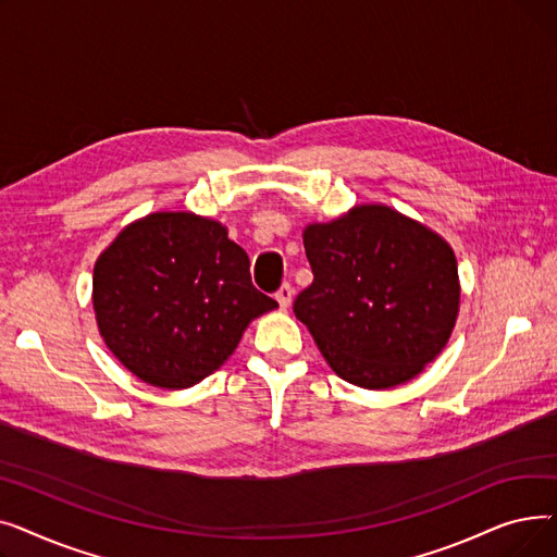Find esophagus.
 Returning <instances> with one entry per match:
<instances>
[{
	"label": "esophagus",
	"mask_w": 557,
	"mask_h": 557,
	"mask_svg": "<svg viewBox=\"0 0 557 557\" xmlns=\"http://www.w3.org/2000/svg\"><path fill=\"white\" fill-rule=\"evenodd\" d=\"M290 298H294V288H290L288 284H282L277 288V294H275V300L280 302V309H286L290 305Z\"/></svg>",
	"instance_id": "obj_1"
}]
</instances>
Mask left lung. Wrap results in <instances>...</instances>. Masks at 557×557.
<instances>
[{
    "label": "left lung",
    "mask_w": 557,
    "mask_h": 557,
    "mask_svg": "<svg viewBox=\"0 0 557 557\" xmlns=\"http://www.w3.org/2000/svg\"><path fill=\"white\" fill-rule=\"evenodd\" d=\"M313 282L296 298L320 355L345 382L386 391L443 352L460 309L451 246L382 202L302 232Z\"/></svg>",
    "instance_id": "1"
}]
</instances>
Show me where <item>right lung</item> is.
<instances>
[{"label": "right lung", "mask_w": 557, "mask_h": 557, "mask_svg": "<svg viewBox=\"0 0 557 557\" xmlns=\"http://www.w3.org/2000/svg\"><path fill=\"white\" fill-rule=\"evenodd\" d=\"M92 307L116 361L144 384L183 391L219 370L277 302L252 286L248 255L223 223L153 212L99 255Z\"/></svg>", "instance_id": "right-lung-1"}]
</instances>
